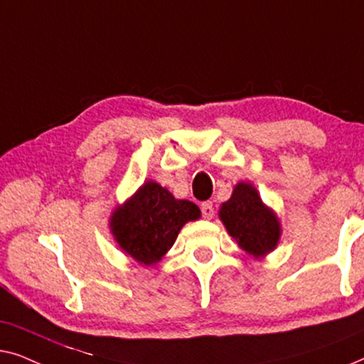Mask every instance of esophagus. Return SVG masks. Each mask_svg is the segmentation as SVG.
Listing matches in <instances>:
<instances>
[{
  "mask_svg": "<svg viewBox=\"0 0 364 364\" xmlns=\"http://www.w3.org/2000/svg\"><path fill=\"white\" fill-rule=\"evenodd\" d=\"M201 213H203V218L204 219H213V216H214V208H213V203L211 201H206V203H203L201 204Z\"/></svg>",
  "mask_w": 364,
  "mask_h": 364,
  "instance_id": "34e87169",
  "label": "esophagus"
}]
</instances>
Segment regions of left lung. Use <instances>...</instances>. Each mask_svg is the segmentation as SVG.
Returning <instances> with one entry per match:
<instances>
[{"label":"left lung","instance_id":"8db88e82","mask_svg":"<svg viewBox=\"0 0 364 364\" xmlns=\"http://www.w3.org/2000/svg\"><path fill=\"white\" fill-rule=\"evenodd\" d=\"M228 234L245 254L264 259L275 250L282 235V224L277 213L262 201L257 188L249 181H239L231 198L219 208Z\"/></svg>","mask_w":364,"mask_h":364}]
</instances>
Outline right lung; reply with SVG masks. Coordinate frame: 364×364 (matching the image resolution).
Instances as JSON below:
<instances>
[{
	"mask_svg": "<svg viewBox=\"0 0 364 364\" xmlns=\"http://www.w3.org/2000/svg\"><path fill=\"white\" fill-rule=\"evenodd\" d=\"M201 218L196 204L176 199L156 181H145L125 203L117 204L109 229L117 245L143 267H153L173 247L189 221Z\"/></svg>",
	"mask_w": 364,
	"mask_h": 364,
	"instance_id": "1",
	"label": "right lung"
}]
</instances>
